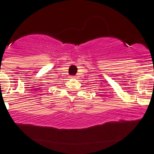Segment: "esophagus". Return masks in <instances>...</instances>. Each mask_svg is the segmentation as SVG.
<instances>
[{"label": "esophagus", "instance_id": "1", "mask_svg": "<svg viewBox=\"0 0 154 154\" xmlns=\"http://www.w3.org/2000/svg\"><path fill=\"white\" fill-rule=\"evenodd\" d=\"M70 78H72V79H74V78H76V77H75V76H70Z\"/></svg>", "mask_w": 154, "mask_h": 154}]
</instances>
